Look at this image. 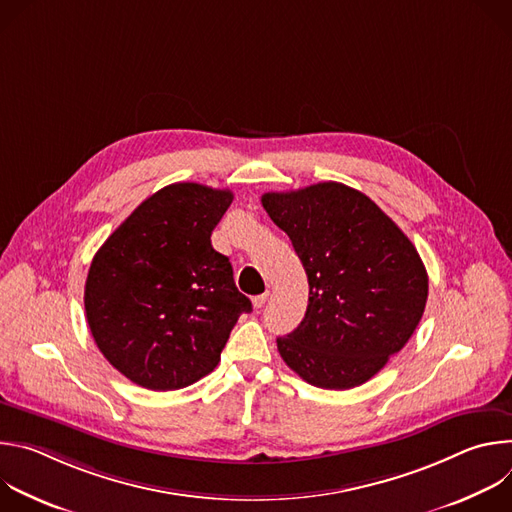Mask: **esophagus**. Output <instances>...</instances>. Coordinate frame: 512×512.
I'll list each match as a JSON object with an SVG mask.
<instances>
[{"mask_svg": "<svg viewBox=\"0 0 512 512\" xmlns=\"http://www.w3.org/2000/svg\"><path fill=\"white\" fill-rule=\"evenodd\" d=\"M267 298H269V291H265V294H261V296H255V298H253V306H255L257 310L263 308L265 302H267Z\"/></svg>", "mask_w": 512, "mask_h": 512, "instance_id": "obj_1", "label": "esophagus"}]
</instances>
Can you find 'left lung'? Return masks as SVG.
<instances>
[{"label":"left lung","instance_id":"obj_1","mask_svg":"<svg viewBox=\"0 0 512 512\" xmlns=\"http://www.w3.org/2000/svg\"><path fill=\"white\" fill-rule=\"evenodd\" d=\"M261 204L310 283L304 320L277 338L281 358L320 389L367 383L423 316L427 271L417 249L369 196L338 182L265 192Z\"/></svg>","mask_w":512,"mask_h":512}]
</instances>
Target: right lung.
<instances>
[{"instance_id": "add662e5", "label": "right lung", "mask_w": 512, "mask_h": 512, "mask_svg": "<svg viewBox=\"0 0 512 512\" xmlns=\"http://www.w3.org/2000/svg\"><path fill=\"white\" fill-rule=\"evenodd\" d=\"M231 190L170 184L145 198L93 257L85 283L91 334L131 383L174 391L214 371L251 302L210 235Z\"/></svg>"}]
</instances>
